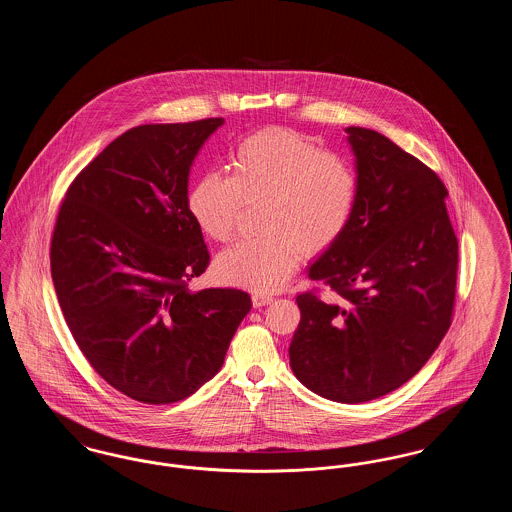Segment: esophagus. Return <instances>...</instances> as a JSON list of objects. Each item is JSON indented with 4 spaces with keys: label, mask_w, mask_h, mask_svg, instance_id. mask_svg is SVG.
Wrapping results in <instances>:
<instances>
[{
    "label": "esophagus",
    "mask_w": 512,
    "mask_h": 512,
    "mask_svg": "<svg viewBox=\"0 0 512 512\" xmlns=\"http://www.w3.org/2000/svg\"><path fill=\"white\" fill-rule=\"evenodd\" d=\"M251 299H253V305H255V307H265L268 303H272L274 297L268 295V293L255 292L251 295Z\"/></svg>",
    "instance_id": "1"
}]
</instances>
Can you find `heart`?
Returning a JSON list of instances; mask_svg holds the SVG:
<instances>
[{"mask_svg":"<svg viewBox=\"0 0 512 512\" xmlns=\"http://www.w3.org/2000/svg\"><path fill=\"white\" fill-rule=\"evenodd\" d=\"M359 188L351 157L320 149L307 134L268 128L234 149L230 176L203 174L188 205L209 238L228 242L244 203L263 199L259 226L267 234L222 251L217 270L230 284L272 292L290 278L301 253L318 255L340 240L355 215Z\"/></svg>","mask_w":512,"mask_h":512,"instance_id":"heart-1","label":"heart"}]
</instances>
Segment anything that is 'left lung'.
<instances>
[{"instance_id": "8db88e82", "label": "left lung", "mask_w": 512, "mask_h": 512, "mask_svg": "<svg viewBox=\"0 0 512 512\" xmlns=\"http://www.w3.org/2000/svg\"><path fill=\"white\" fill-rule=\"evenodd\" d=\"M359 171L351 224L309 267L290 345L297 380L340 403L397 390L426 365L455 309L459 242L436 172L380 132L349 126Z\"/></svg>"}]
</instances>
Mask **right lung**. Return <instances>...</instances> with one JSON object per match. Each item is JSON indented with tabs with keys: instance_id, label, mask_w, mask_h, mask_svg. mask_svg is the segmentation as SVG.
Here are the masks:
<instances>
[{
	"instance_id": "obj_1",
	"label": "right lung",
	"mask_w": 512,
	"mask_h": 512,
	"mask_svg": "<svg viewBox=\"0 0 512 512\" xmlns=\"http://www.w3.org/2000/svg\"><path fill=\"white\" fill-rule=\"evenodd\" d=\"M222 122L130 128L74 178L55 220L51 278L74 341L109 386L147 405L211 380L251 309L242 290L188 288L209 267L188 176Z\"/></svg>"
}]
</instances>
